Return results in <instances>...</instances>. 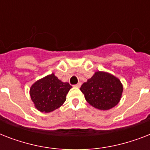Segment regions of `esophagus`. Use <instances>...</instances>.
I'll return each instance as SVG.
<instances>
[{
  "label": "esophagus",
  "instance_id": "obj_1",
  "mask_svg": "<svg viewBox=\"0 0 150 150\" xmlns=\"http://www.w3.org/2000/svg\"><path fill=\"white\" fill-rule=\"evenodd\" d=\"M81 85H82V83H81V82H79V83H77V84H76V85H75L74 86L77 87V88H79V87L81 86Z\"/></svg>",
  "mask_w": 150,
  "mask_h": 150
}]
</instances>
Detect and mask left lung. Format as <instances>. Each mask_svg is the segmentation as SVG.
I'll return each mask as SVG.
<instances>
[{
  "mask_svg": "<svg viewBox=\"0 0 150 150\" xmlns=\"http://www.w3.org/2000/svg\"><path fill=\"white\" fill-rule=\"evenodd\" d=\"M89 104L103 110L111 109L121 100L123 86L121 81L111 74L96 71L93 77L80 88Z\"/></svg>",
  "mask_w": 150,
  "mask_h": 150,
  "instance_id": "left-lung-1",
  "label": "left lung"
}]
</instances>
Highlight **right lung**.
Returning <instances> with one entry per match:
<instances>
[{
	"label": "right lung",
	"mask_w": 150,
	"mask_h": 150,
	"mask_svg": "<svg viewBox=\"0 0 150 150\" xmlns=\"http://www.w3.org/2000/svg\"><path fill=\"white\" fill-rule=\"evenodd\" d=\"M71 87L68 82H61L51 74L36 81L30 88L29 93L36 109L49 113L63 104Z\"/></svg>",
	"instance_id": "right-lung-1"
}]
</instances>
